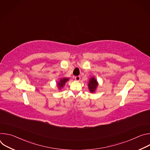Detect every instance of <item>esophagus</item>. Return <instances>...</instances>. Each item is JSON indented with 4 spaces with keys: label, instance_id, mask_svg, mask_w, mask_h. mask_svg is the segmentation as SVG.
Masks as SVG:
<instances>
[{
    "label": "esophagus",
    "instance_id": "1",
    "mask_svg": "<svg viewBox=\"0 0 150 150\" xmlns=\"http://www.w3.org/2000/svg\"><path fill=\"white\" fill-rule=\"evenodd\" d=\"M75 80H76V81H80L81 78H80V76H75Z\"/></svg>",
    "mask_w": 150,
    "mask_h": 150
}]
</instances>
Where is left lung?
I'll use <instances>...</instances> for the list:
<instances>
[{
	"label": "left lung",
	"instance_id": "1",
	"mask_svg": "<svg viewBox=\"0 0 150 150\" xmlns=\"http://www.w3.org/2000/svg\"><path fill=\"white\" fill-rule=\"evenodd\" d=\"M98 86V82L97 81L96 77H91L89 81H88V87L89 91L91 93H94Z\"/></svg>",
	"mask_w": 150,
	"mask_h": 150
}]
</instances>
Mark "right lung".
<instances>
[{
    "label": "right lung",
    "instance_id": "right-lung-1",
    "mask_svg": "<svg viewBox=\"0 0 150 150\" xmlns=\"http://www.w3.org/2000/svg\"><path fill=\"white\" fill-rule=\"evenodd\" d=\"M69 79V78H61L57 82V84H56L57 87L58 88V90H61L62 88H63V87L65 86L66 82H67V81H68Z\"/></svg>",
    "mask_w": 150,
    "mask_h": 150
}]
</instances>
